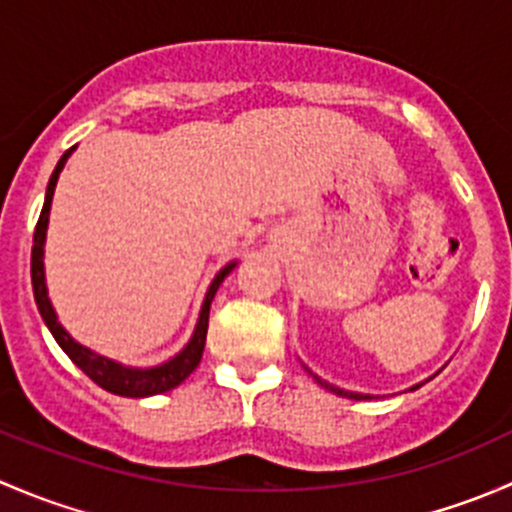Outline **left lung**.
Instances as JSON below:
<instances>
[{"label": "left lung", "instance_id": "obj_1", "mask_svg": "<svg viewBox=\"0 0 512 512\" xmlns=\"http://www.w3.org/2000/svg\"><path fill=\"white\" fill-rule=\"evenodd\" d=\"M302 366H304V364H302ZM441 369H443V366H441ZM441 369H438V371H441ZM304 371H307V374H309V376H312V379H314V381H317V384H319V386H324V389H327V391H332V394L342 396V399H354V401H364V399H379V396H374V394H359V391H347V389H339V386L329 384V381H327V379H322V376H317V374H314V371H312V369H309V366H304ZM438 371H436V374H438ZM436 374H433V376H436ZM433 376H428V379H426V381H431V379H433ZM426 381H421V384H414V386H411V389H409V391H416V389H421V386H423V384H426Z\"/></svg>", "mask_w": 512, "mask_h": 512}]
</instances>
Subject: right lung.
I'll use <instances>...</instances> for the list:
<instances>
[{"label": "right lung", "mask_w": 512, "mask_h": 512, "mask_svg": "<svg viewBox=\"0 0 512 512\" xmlns=\"http://www.w3.org/2000/svg\"><path fill=\"white\" fill-rule=\"evenodd\" d=\"M76 151L69 148L64 156L56 163L54 173H51L49 185H46L44 195V208H41L39 223L34 230V247H32V287H34V299L36 307H39L41 319L49 327V332L54 334L56 344L69 354V359L89 376L91 381H96L101 389L111 391L116 396H128V399H146V396L165 394V391L175 389V386L183 384L195 369H198L200 359H203L205 349V337H208V317H210V304H213L215 292L223 285V280L237 267V260L227 262L225 267H220L218 275L210 282L208 292H205L203 304H200L198 322H195L193 334H190L188 344L180 349L178 354H173L170 359L160 361L156 366H126L121 361H113L108 356L94 352V349L84 347V344L76 342L69 332L64 329V324L59 322V314H56L54 304L49 299V289H46V270H44V245H46V227H49V213H51V200H54L56 180L59 173L64 170L66 160L71 153Z\"/></svg>", "instance_id": "right-lung-1"}]
</instances>
